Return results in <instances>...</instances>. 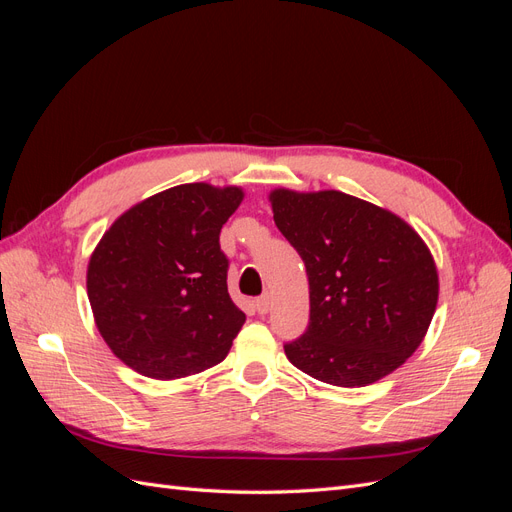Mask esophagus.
Listing matches in <instances>:
<instances>
[{
    "instance_id": "34e87169",
    "label": "esophagus",
    "mask_w": 512,
    "mask_h": 512,
    "mask_svg": "<svg viewBox=\"0 0 512 512\" xmlns=\"http://www.w3.org/2000/svg\"><path fill=\"white\" fill-rule=\"evenodd\" d=\"M256 309H258V314H267L269 312V309H271V297H269V294H262V297L256 299Z\"/></svg>"
}]
</instances>
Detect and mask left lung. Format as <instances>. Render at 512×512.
I'll list each match as a JSON object with an SVG mask.
<instances>
[{
	"instance_id": "1",
	"label": "left lung",
	"mask_w": 512,
	"mask_h": 512,
	"mask_svg": "<svg viewBox=\"0 0 512 512\" xmlns=\"http://www.w3.org/2000/svg\"><path fill=\"white\" fill-rule=\"evenodd\" d=\"M269 200L309 280V324L284 344L288 361L348 389L404 365L438 303L425 241L395 213L337 190H273Z\"/></svg>"
}]
</instances>
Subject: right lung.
<instances>
[{"label": "right lung", "mask_w": 512, "mask_h": 512, "mask_svg": "<svg viewBox=\"0 0 512 512\" xmlns=\"http://www.w3.org/2000/svg\"><path fill=\"white\" fill-rule=\"evenodd\" d=\"M241 188L183 183L134 205L89 258L87 294L108 348L138 374L175 380L226 359L245 314L226 284L220 230Z\"/></svg>", "instance_id": "1"}]
</instances>
